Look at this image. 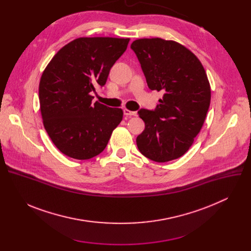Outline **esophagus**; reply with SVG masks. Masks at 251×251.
<instances>
[{"label":"esophagus","mask_w":251,"mask_h":251,"mask_svg":"<svg viewBox=\"0 0 251 251\" xmlns=\"http://www.w3.org/2000/svg\"><path fill=\"white\" fill-rule=\"evenodd\" d=\"M124 115L125 116H137V113L134 111H130L129 109H124Z\"/></svg>","instance_id":"1"}]
</instances>
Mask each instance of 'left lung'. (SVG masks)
<instances>
[{"label": "left lung", "mask_w": 251, "mask_h": 251, "mask_svg": "<svg viewBox=\"0 0 251 251\" xmlns=\"http://www.w3.org/2000/svg\"><path fill=\"white\" fill-rule=\"evenodd\" d=\"M151 90L163 91L154 111L141 109L145 129L136 139L146 158L165 163L182 157L200 133L210 103V85L200 59L186 47L161 38L132 43Z\"/></svg>", "instance_id": "1"}]
</instances>
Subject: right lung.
Returning <instances> with one entry per match:
<instances>
[{
    "label": "right lung",
    "instance_id": "right-lung-1",
    "mask_svg": "<svg viewBox=\"0 0 251 251\" xmlns=\"http://www.w3.org/2000/svg\"><path fill=\"white\" fill-rule=\"evenodd\" d=\"M130 39L78 38L61 48L47 65L39 86L43 123L55 147L67 157L88 160L108 144L123 110L92 103Z\"/></svg>",
    "mask_w": 251,
    "mask_h": 251
}]
</instances>
